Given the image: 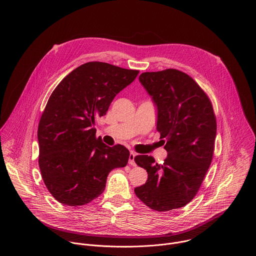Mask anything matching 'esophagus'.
Segmentation results:
<instances>
[{"mask_svg": "<svg viewBox=\"0 0 256 256\" xmlns=\"http://www.w3.org/2000/svg\"><path fill=\"white\" fill-rule=\"evenodd\" d=\"M136 156V152H130V156H128V164H130L136 166V162H134Z\"/></svg>", "mask_w": 256, "mask_h": 256, "instance_id": "esophagus-1", "label": "esophagus"}]
</instances>
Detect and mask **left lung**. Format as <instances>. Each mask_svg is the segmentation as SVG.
I'll use <instances>...</instances> for the list:
<instances>
[{"instance_id": "8db88e82", "label": "left lung", "mask_w": 256, "mask_h": 256, "mask_svg": "<svg viewBox=\"0 0 256 256\" xmlns=\"http://www.w3.org/2000/svg\"><path fill=\"white\" fill-rule=\"evenodd\" d=\"M138 80L156 108V130L168 156L162 164L148 156L134 158L148 172L146 184L134 193L152 210L178 209L196 196L211 164L216 138L213 108L199 85L182 71L144 72Z\"/></svg>"}]
</instances>
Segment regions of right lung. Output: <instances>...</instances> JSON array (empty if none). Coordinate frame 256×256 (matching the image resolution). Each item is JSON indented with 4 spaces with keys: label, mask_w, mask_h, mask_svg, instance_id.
<instances>
[{
    "label": "right lung",
    "mask_w": 256,
    "mask_h": 256,
    "mask_svg": "<svg viewBox=\"0 0 256 256\" xmlns=\"http://www.w3.org/2000/svg\"><path fill=\"white\" fill-rule=\"evenodd\" d=\"M104 62H88L70 72L48 100L38 126L39 166L51 195L61 204L81 206L98 198L112 170L126 166L130 152L96 138V120L138 76Z\"/></svg>",
    "instance_id": "add662e5"
}]
</instances>
